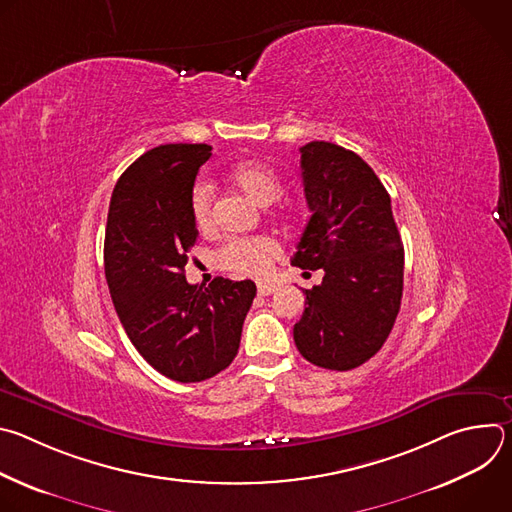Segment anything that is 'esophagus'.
Returning a JSON list of instances; mask_svg holds the SVG:
<instances>
[{
    "label": "esophagus",
    "mask_w": 512,
    "mask_h": 512,
    "mask_svg": "<svg viewBox=\"0 0 512 512\" xmlns=\"http://www.w3.org/2000/svg\"><path fill=\"white\" fill-rule=\"evenodd\" d=\"M275 289H277V287H275L273 283H259V285H257V294H259V296H271Z\"/></svg>",
    "instance_id": "esophagus-1"
}]
</instances>
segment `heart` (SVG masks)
<instances>
[{"label":"heart","mask_w":512,"mask_h":512,"mask_svg":"<svg viewBox=\"0 0 512 512\" xmlns=\"http://www.w3.org/2000/svg\"><path fill=\"white\" fill-rule=\"evenodd\" d=\"M231 180L257 204L269 206L273 204L281 192L283 182L269 164L263 162H243L233 168ZM212 200L214 190L208 182L194 184L190 192V214L192 221L198 229H208L212 225ZM281 247L273 237L257 235V237H235L229 239L216 253V263L223 269L251 275V277H263L271 263L279 257Z\"/></svg>","instance_id":"heart-1"}]
</instances>
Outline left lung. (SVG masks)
<instances>
[{
  "label": "left lung",
  "mask_w": 512,
  "mask_h": 512,
  "mask_svg": "<svg viewBox=\"0 0 512 512\" xmlns=\"http://www.w3.org/2000/svg\"><path fill=\"white\" fill-rule=\"evenodd\" d=\"M300 154L312 216L291 265L324 269V279L304 289L294 340L316 367L350 371L375 356L393 330L403 243L391 196L367 162L330 141H310Z\"/></svg>",
  "instance_id": "8db88e82"
}]
</instances>
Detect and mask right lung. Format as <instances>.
<instances>
[{"instance_id": "add662e5", "label": "right lung", "mask_w": 512, "mask_h": 512, "mask_svg": "<svg viewBox=\"0 0 512 512\" xmlns=\"http://www.w3.org/2000/svg\"><path fill=\"white\" fill-rule=\"evenodd\" d=\"M206 143H166L137 158L117 180L105 231V275L117 316L164 377L198 383L225 371L239 352L257 287L184 275L198 231L190 192L212 156Z\"/></svg>"}]
</instances>
